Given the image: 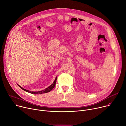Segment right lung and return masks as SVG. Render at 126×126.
<instances>
[{
  "label": "right lung",
  "instance_id": "right-lung-1",
  "mask_svg": "<svg viewBox=\"0 0 126 126\" xmlns=\"http://www.w3.org/2000/svg\"><path fill=\"white\" fill-rule=\"evenodd\" d=\"M56 80H57V77L55 78L54 81V82L53 83V84H52L50 86H49L48 88L45 89L44 90H42V91H38V92H33V91H29V90H27L22 88L21 86H20L19 85H18V86L21 88L22 90H23L24 91L27 92H28V93H31V94H43V93H48V92H49L50 91H51L54 88L55 86V84H56Z\"/></svg>",
  "mask_w": 126,
  "mask_h": 126
}]
</instances>
